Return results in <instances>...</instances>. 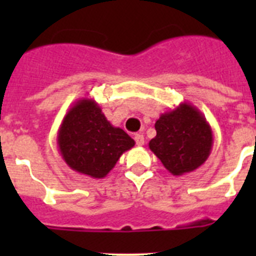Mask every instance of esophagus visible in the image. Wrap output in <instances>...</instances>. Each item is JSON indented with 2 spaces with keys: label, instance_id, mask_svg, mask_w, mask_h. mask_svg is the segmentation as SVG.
I'll return each mask as SVG.
<instances>
[{
  "label": "esophagus",
  "instance_id": "1",
  "mask_svg": "<svg viewBox=\"0 0 256 256\" xmlns=\"http://www.w3.org/2000/svg\"><path fill=\"white\" fill-rule=\"evenodd\" d=\"M134 141L137 146H142L144 144V138L142 134H134Z\"/></svg>",
  "mask_w": 256,
  "mask_h": 256
}]
</instances>
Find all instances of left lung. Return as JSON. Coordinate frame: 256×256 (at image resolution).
I'll use <instances>...</instances> for the list:
<instances>
[{
  "label": "left lung",
  "mask_w": 256,
  "mask_h": 256,
  "mask_svg": "<svg viewBox=\"0 0 256 256\" xmlns=\"http://www.w3.org/2000/svg\"><path fill=\"white\" fill-rule=\"evenodd\" d=\"M156 137L148 148L173 176L194 172L204 164L212 148V130L198 108L188 102L160 115Z\"/></svg>",
  "instance_id": "1"
}]
</instances>
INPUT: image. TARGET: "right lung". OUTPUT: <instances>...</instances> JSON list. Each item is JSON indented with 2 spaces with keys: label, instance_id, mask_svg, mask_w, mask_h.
Wrapping results in <instances>:
<instances>
[{
  "label": "right lung",
  "instance_id": "obj_1",
  "mask_svg": "<svg viewBox=\"0 0 256 256\" xmlns=\"http://www.w3.org/2000/svg\"><path fill=\"white\" fill-rule=\"evenodd\" d=\"M58 146L70 169L104 178L134 141L106 119L98 104L80 98L69 108L58 132Z\"/></svg>",
  "mask_w": 256,
  "mask_h": 256
}]
</instances>
